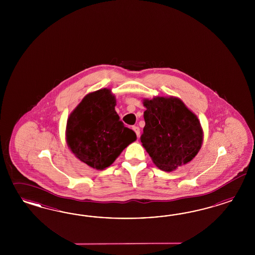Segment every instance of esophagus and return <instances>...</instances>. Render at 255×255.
Masks as SVG:
<instances>
[{"label":"esophagus","mask_w":255,"mask_h":255,"mask_svg":"<svg viewBox=\"0 0 255 255\" xmlns=\"http://www.w3.org/2000/svg\"><path fill=\"white\" fill-rule=\"evenodd\" d=\"M132 130L136 133L137 138H139V136H140V129H139V127H137V126H133V127H132Z\"/></svg>","instance_id":"obj_1"}]
</instances>
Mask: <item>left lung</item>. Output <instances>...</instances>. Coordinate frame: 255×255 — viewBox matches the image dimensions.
<instances>
[{
	"label": "left lung",
	"instance_id": "obj_1",
	"mask_svg": "<svg viewBox=\"0 0 255 255\" xmlns=\"http://www.w3.org/2000/svg\"><path fill=\"white\" fill-rule=\"evenodd\" d=\"M143 147L162 171L171 172L191 162L203 143V130L195 114L177 97L144 99Z\"/></svg>",
	"mask_w": 255,
	"mask_h": 255
}]
</instances>
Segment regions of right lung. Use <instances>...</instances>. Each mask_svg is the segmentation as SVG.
Instances as JSON below:
<instances>
[{"mask_svg": "<svg viewBox=\"0 0 255 255\" xmlns=\"http://www.w3.org/2000/svg\"><path fill=\"white\" fill-rule=\"evenodd\" d=\"M116 98L109 89L87 94L67 120L66 142L81 162L97 170L110 166L135 132L125 127L115 110Z\"/></svg>", "mask_w": 255, "mask_h": 255, "instance_id": "obj_1", "label": "right lung"}]
</instances>
